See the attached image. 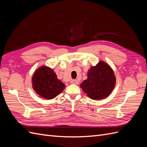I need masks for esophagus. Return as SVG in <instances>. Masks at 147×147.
I'll list each match as a JSON object with an SVG mask.
<instances>
[{
	"instance_id": "34e87169",
	"label": "esophagus",
	"mask_w": 147,
	"mask_h": 147,
	"mask_svg": "<svg viewBox=\"0 0 147 147\" xmlns=\"http://www.w3.org/2000/svg\"><path fill=\"white\" fill-rule=\"evenodd\" d=\"M70 83L72 84H78V82L76 80H71Z\"/></svg>"
}]
</instances>
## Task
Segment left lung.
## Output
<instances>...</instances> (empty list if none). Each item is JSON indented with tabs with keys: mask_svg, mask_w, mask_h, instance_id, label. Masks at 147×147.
<instances>
[{
	"mask_svg": "<svg viewBox=\"0 0 147 147\" xmlns=\"http://www.w3.org/2000/svg\"><path fill=\"white\" fill-rule=\"evenodd\" d=\"M115 83L116 78L112 69L104 61H99L89 69L88 78L80 87L90 99L100 100L110 94Z\"/></svg>",
	"mask_w": 147,
	"mask_h": 147,
	"instance_id": "8db88e82",
	"label": "left lung"
}]
</instances>
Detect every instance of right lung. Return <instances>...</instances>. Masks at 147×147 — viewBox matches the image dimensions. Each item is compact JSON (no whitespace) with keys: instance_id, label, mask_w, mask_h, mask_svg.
Masks as SVG:
<instances>
[{"instance_id":"right-lung-1","label":"right lung","mask_w":147,"mask_h":147,"mask_svg":"<svg viewBox=\"0 0 147 147\" xmlns=\"http://www.w3.org/2000/svg\"><path fill=\"white\" fill-rule=\"evenodd\" d=\"M32 88L40 96L52 99L58 96L65 87L52 69L43 65L35 71L32 78Z\"/></svg>"}]
</instances>
